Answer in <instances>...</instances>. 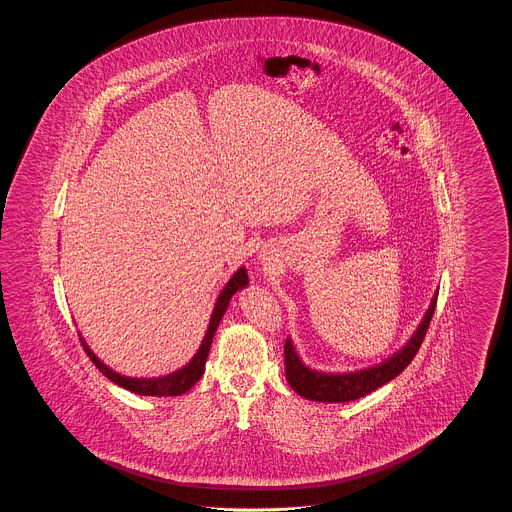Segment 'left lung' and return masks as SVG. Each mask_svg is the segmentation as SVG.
<instances>
[{
    "mask_svg": "<svg viewBox=\"0 0 512 512\" xmlns=\"http://www.w3.org/2000/svg\"><path fill=\"white\" fill-rule=\"evenodd\" d=\"M438 293L432 299L430 309L422 318L418 330L414 332L409 343L397 351L391 359L382 365L370 366L359 372H347V374H324L318 370H311L301 363L293 349L292 341L284 343V363H286V380L301 397L311 401L322 403H345L355 401L359 397H365L370 391L378 390L380 386L388 384L395 376H399L407 366L411 365L424 336L428 332L430 320L436 311Z\"/></svg>",
    "mask_w": 512,
    "mask_h": 512,
    "instance_id": "8db88e82",
    "label": "left lung"
}]
</instances>
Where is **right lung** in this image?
I'll use <instances>...</instances> for the list:
<instances>
[{"mask_svg":"<svg viewBox=\"0 0 512 512\" xmlns=\"http://www.w3.org/2000/svg\"><path fill=\"white\" fill-rule=\"evenodd\" d=\"M247 282H249L247 270L240 268V270L230 278V282L224 286V290L220 292L219 299H217V303H215L213 317L209 320L207 334H205V338H203V343H201L199 351L195 353L194 359H192L188 365L184 366V368L172 372L169 376L151 378V380H146V378H144V380H140V378H126V376H121V374L113 372L109 366L103 365L98 357L90 351V347L80 338L82 347H84V351L88 353L90 361L98 366L99 372H101L103 376H107L113 384L124 388V390L138 393V395H153V397L182 395V393H186L190 388H194L195 382L201 378V374H203V370H205V361H207V357H209V349H211V343H213V336H215V332H217V328H219L220 318L226 313V307H228L232 295L238 292V290L245 288Z\"/></svg>","mask_w":512,"mask_h":512,"instance_id":"right-lung-1","label":"right lung"}]
</instances>
